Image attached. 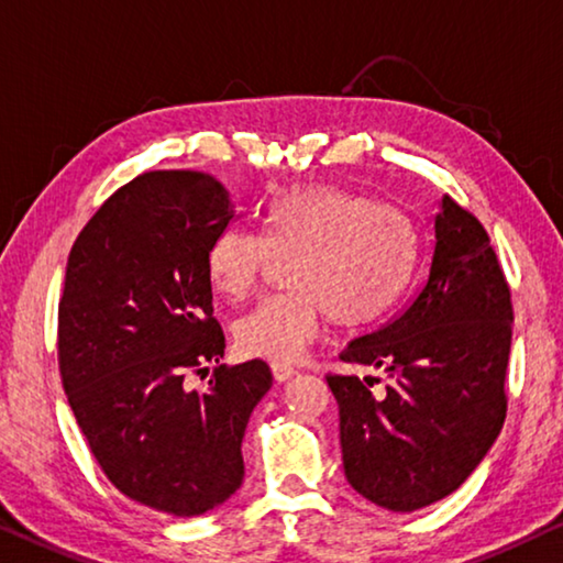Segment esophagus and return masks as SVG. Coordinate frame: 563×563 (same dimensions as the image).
<instances>
[{"label": "esophagus", "instance_id": "34e87169", "mask_svg": "<svg viewBox=\"0 0 563 563\" xmlns=\"http://www.w3.org/2000/svg\"><path fill=\"white\" fill-rule=\"evenodd\" d=\"M271 368H273V376H275V380H278V383L290 380V378L298 373V371L292 368V365H288V363H273Z\"/></svg>", "mask_w": 563, "mask_h": 563}]
</instances>
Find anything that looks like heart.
I'll return each mask as SVG.
<instances>
[{
  "mask_svg": "<svg viewBox=\"0 0 563 563\" xmlns=\"http://www.w3.org/2000/svg\"><path fill=\"white\" fill-rule=\"evenodd\" d=\"M418 255L404 212L338 185H298L265 205L261 235L220 230L208 250L212 290L240 302L273 257H290L292 290L267 296L235 323L243 353L290 363L313 343L328 316L343 330L378 323L404 298Z\"/></svg>",
  "mask_w": 563,
  "mask_h": 563,
  "instance_id": "obj_1",
  "label": "heart"
}]
</instances>
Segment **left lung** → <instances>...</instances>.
I'll return each mask as SVG.
<instances>
[{
  "label": "left lung",
  "instance_id": "obj_1",
  "mask_svg": "<svg viewBox=\"0 0 563 563\" xmlns=\"http://www.w3.org/2000/svg\"><path fill=\"white\" fill-rule=\"evenodd\" d=\"M431 271L416 300L341 361L394 380L325 378L338 400L345 478L388 511H418L453 494L501 433L511 353V290L484 225L443 195Z\"/></svg>",
  "mask_w": 563,
  "mask_h": 563
}]
</instances>
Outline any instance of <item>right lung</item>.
<instances>
[{
    "label": "right lung",
    "instance_id": "1",
    "mask_svg": "<svg viewBox=\"0 0 563 563\" xmlns=\"http://www.w3.org/2000/svg\"><path fill=\"white\" fill-rule=\"evenodd\" d=\"M235 218L230 192L195 169H155L104 200L69 250L59 373L112 486L155 511L200 516L243 484L250 413L267 363H220L208 250ZM216 362L209 388L190 372Z\"/></svg>",
    "mask_w": 563,
    "mask_h": 563
}]
</instances>
